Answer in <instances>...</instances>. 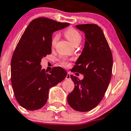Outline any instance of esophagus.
I'll use <instances>...</instances> for the list:
<instances>
[{
  "label": "esophagus",
  "instance_id": "esophagus-1",
  "mask_svg": "<svg viewBox=\"0 0 131 131\" xmlns=\"http://www.w3.org/2000/svg\"><path fill=\"white\" fill-rule=\"evenodd\" d=\"M70 79V73L68 72L67 76H66V79Z\"/></svg>",
  "mask_w": 131,
  "mask_h": 131
}]
</instances>
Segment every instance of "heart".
I'll return each instance as SVG.
<instances>
[{"label": "heart", "instance_id": "1", "mask_svg": "<svg viewBox=\"0 0 131 131\" xmlns=\"http://www.w3.org/2000/svg\"><path fill=\"white\" fill-rule=\"evenodd\" d=\"M64 35L73 45L77 43L79 44L82 40V36L79 33V32L73 28H70V29L66 30L64 32ZM58 39H59V34L56 33L52 38L51 45L52 47L56 46ZM60 63L63 67H67L69 65V60L67 59H64V58H62L60 59Z\"/></svg>", "mask_w": 131, "mask_h": 131}]
</instances>
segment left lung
I'll return each instance as SVG.
<instances>
[{
	"label": "left lung",
	"instance_id": "1",
	"mask_svg": "<svg viewBox=\"0 0 131 131\" xmlns=\"http://www.w3.org/2000/svg\"><path fill=\"white\" fill-rule=\"evenodd\" d=\"M85 33L84 47L76 61L73 72L84 75L82 80L71 75L75 88L67 101L72 108L86 112L101 102L111 78L113 55L102 29L96 24L77 25Z\"/></svg>",
	"mask_w": 131,
	"mask_h": 131
}]
</instances>
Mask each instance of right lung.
Returning a JSON list of instances; mask_svg holds the SVG:
<instances>
[{"instance_id":"add662e5","label":"right lung","mask_w":131,"mask_h":131,"mask_svg":"<svg viewBox=\"0 0 131 131\" xmlns=\"http://www.w3.org/2000/svg\"><path fill=\"white\" fill-rule=\"evenodd\" d=\"M70 24L47 18L34 19L20 38L11 62V81L19 104L29 111L45 106L49 89L65 79L67 72L61 67H54L49 73L41 69V59L50 54L54 32Z\"/></svg>"}]
</instances>
